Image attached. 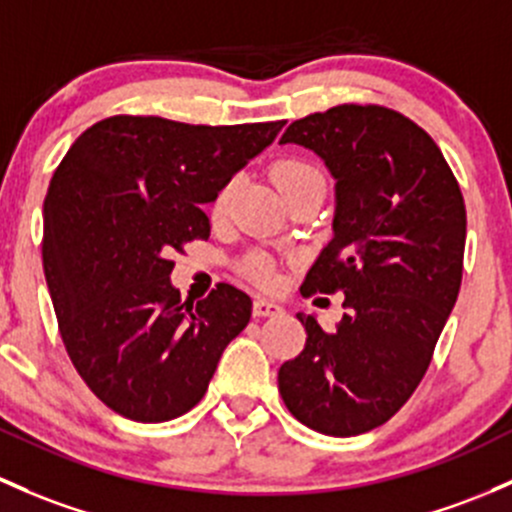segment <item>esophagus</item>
<instances>
[{
    "mask_svg": "<svg viewBox=\"0 0 512 512\" xmlns=\"http://www.w3.org/2000/svg\"><path fill=\"white\" fill-rule=\"evenodd\" d=\"M252 314L257 316V319H265V316H279L284 314V306L274 304L270 299H255V304H252Z\"/></svg>",
    "mask_w": 512,
    "mask_h": 512,
    "instance_id": "obj_1",
    "label": "esophagus"
}]
</instances>
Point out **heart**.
I'll return each mask as SVG.
<instances>
[{
  "instance_id": "obj_1",
  "label": "heart",
  "mask_w": 512,
  "mask_h": 512,
  "mask_svg": "<svg viewBox=\"0 0 512 512\" xmlns=\"http://www.w3.org/2000/svg\"><path fill=\"white\" fill-rule=\"evenodd\" d=\"M272 179L279 191L287 193L301 184L324 179V176L319 174V169H314V166L306 164V161L301 159H279L272 169ZM233 196H235V181H228V184L215 193L211 203V213L215 220H223L225 215L230 213ZM242 272H245L252 282L262 284V287H272V284L277 282V270H274V265L267 260V257H247L245 265H242Z\"/></svg>"
}]
</instances>
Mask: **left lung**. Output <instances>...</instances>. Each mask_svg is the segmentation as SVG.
Wrapping results in <instances>:
<instances>
[{
  "instance_id": "left-lung-1",
  "label": "left lung",
  "mask_w": 512,
  "mask_h": 512,
  "mask_svg": "<svg viewBox=\"0 0 512 512\" xmlns=\"http://www.w3.org/2000/svg\"><path fill=\"white\" fill-rule=\"evenodd\" d=\"M287 142L336 179L333 238L301 294L343 292L346 314L333 331L297 314L306 346L279 368V395L314 432L355 437L400 410L432 363L464 272V196L437 142L390 107L314 112Z\"/></svg>"
}]
</instances>
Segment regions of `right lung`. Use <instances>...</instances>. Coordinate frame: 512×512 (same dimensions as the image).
<instances>
[{"mask_svg":"<svg viewBox=\"0 0 512 512\" xmlns=\"http://www.w3.org/2000/svg\"><path fill=\"white\" fill-rule=\"evenodd\" d=\"M282 127L115 115L53 171L41 252L58 331L85 385L122 417L169 422L196 407L250 321L252 299L233 284L181 299L171 255L208 240L203 206Z\"/></svg>","mask_w":512,"mask_h":512,"instance_id":"1","label":"right lung"}]
</instances>
